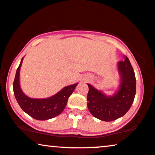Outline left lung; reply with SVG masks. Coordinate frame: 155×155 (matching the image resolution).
<instances>
[{"label": "left lung", "instance_id": "left-lung-1", "mask_svg": "<svg viewBox=\"0 0 155 155\" xmlns=\"http://www.w3.org/2000/svg\"><path fill=\"white\" fill-rule=\"evenodd\" d=\"M118 70L121 83L115 94L107 97L101 91L88 84L87 107L96 118L105 121L116 120L123 117L130 109L136 94V78L129 58L119 61Z\"/></svg>", "mask_w": 155, "mask_h": 155}]
</instances>
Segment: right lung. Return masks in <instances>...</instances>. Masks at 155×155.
<instances>
[{
  "mask_svg": "<svg viewBox=\"0 0 155 155\" xmlns=\"http://www.w3.org/2000/svg\"><path fill=\"white\" fill-rule=\"evenodd\" d=\"M23 58L17 68L13 81V93L21 108L34 119L47 120L59 115L67 104L68 99L73 93L78 84L66 87L56 94L47 99H34L25 95L21 89L19 83L20 68Z\"/></svg>",
  "mask_w": 155,
  "mask_h": 155,
  "instance_id": "add662e5",
  "label": "right lung"
}]
</instances>
